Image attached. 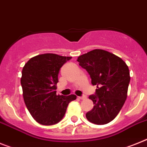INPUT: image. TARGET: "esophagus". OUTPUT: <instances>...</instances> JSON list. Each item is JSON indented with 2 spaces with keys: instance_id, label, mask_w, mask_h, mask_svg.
I'll list each match as a JSON object with an SVG mask.
<instances>
[{
  "instance_id": "1",
  "label": "esophagus",
  "mask_w": 147,
  "mask_h": 147,
  "mask_svg": "<svg viewBox=\"0 0 147 147\" xmlns=\"http://www.w3.org/2000/svg\"><path fill=\"white\" fill-rule=\"evenodd\" d=\"M78 97L80 99V100H85V99L86 98V95H82V96H78Z\"/></svg>"
}]
</instances>
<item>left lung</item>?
<instances>
[{
	"instance_id": "8db88e82",
	"label": "left lung",
	"mask_w": 147,
	"mask_h": 147,
	"mask_svg": "<svg viewBox=\"0 0 147 147\" xmlns=\"http://www.w3.org/2000/svg\"><path fill=\"white\" fill-rule=\"evenodd\" d=\"M96 86L95 94L90 95L94 108L86 113L88 121L104 125L116 117L127 97L130 82L129 67L122 59L106 51L95 49L77 59Z\"/></svg>"
}]
</instances>
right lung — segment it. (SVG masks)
Masks as SVG:
<instances>
[{
    "label": "right lung",
    "instance_id": "add662e5",
    "mask_svg": "<svg viewBox=\"0 0 147 147\" xmlns=\"http://www.w3.org/2000/svg\"><path fill=\"white\" fill-rule=\"evenodd\" d=\"M72 57L45 53L31 58L24 66L21 84L25 105L38 123L51 126L65 116L74 94L56 95L59 69Z\"/></svg>",
    "mask_w": 147,
    "mask_h": 147
}]
</instances>
